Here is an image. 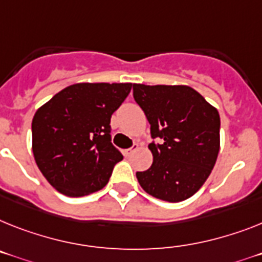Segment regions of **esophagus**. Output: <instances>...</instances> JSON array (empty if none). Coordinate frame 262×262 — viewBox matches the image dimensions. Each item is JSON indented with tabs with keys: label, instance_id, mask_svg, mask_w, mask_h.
<instances>
[{
	"label": "esophagus",
	"instance_id": "1",
	"mask_svg": "<svg viewBox=\"0 0 262 262\" xmlns=\"http://www.w3.org/2000/svg\"><path fill=\"white\" fill-rule=\"evenodd\" d=\"M138 148H140V145L135 144L133 146H132V148H129V149H126V150H125V156H127V157H129V156L133 155L136 150H138Z\"/></svg>",
	"mask_w": 262,
	"mask_h": 262
}]
</instances>
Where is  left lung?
<instances>
[{
    "label": "left lung",
    "instance_id": "left-lung-1",
    "mask_svg": "<svg viewBox=\"0 0 262 262\" xmlns=\"http://www.w3.org/2000/svg\"><path fill=\"white\" fill-rule=\"evenodd\" d=\"M133 97L150 124L153 164L137 180L148 194L168 202L192 197L206 181L220 150V114L186 85H133Z\"/></svg>",
    "mask_w": 262,
    "mask_h": 262
}]
</instances>
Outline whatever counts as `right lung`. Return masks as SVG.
<instances>
[{
  "instance_id": "right-lung-1",
  "label": "right lung",
  "mask_w": 262,
  "mask_h": 262,
  "mask_svg": "<svg viewBox=\"0 0 262 262\" xmlns=\"http://www.w3.org/2000/svg\"><path fill=\"white\" fill-rule=\"evenodd\" d=\"M130 89L132 83H74L36 112L33 155L56 190L81 197L106 185L124 158L112 144L111 117Z\"/></svg>"
}]
</instances>
